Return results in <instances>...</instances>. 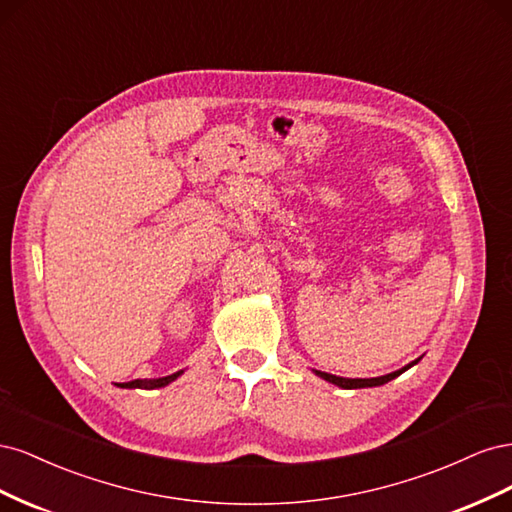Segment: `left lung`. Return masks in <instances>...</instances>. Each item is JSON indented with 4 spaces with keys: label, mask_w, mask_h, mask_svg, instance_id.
Here are the masks:
<instances>
[{
    "label": "left lung",
    "mask_w": 512,
    "mask_h": 512,
    "mask_svg": "<svg viewBox=\"0 0 512 512\" xmlns=\"http://www.w3.org/2000/svg\"><path fill=\"white\" fill-rule=\"evenodd\" d=\"M418 361H421V359H416V361L408 363L406 367H401V369L393 371V374L378 376V378H342V376L327 374V371H320V369H312V371H314V374H316L318 378H322V380H327V382H331V384L339 386V389H371V386H382V384H386V382H391L393 378H397V376L404 374L406 369H410V367H412V365H416Z\"/></svg>",
    "instance_id": "obj_1"
}]
</instances>
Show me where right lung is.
<instances>
[{
  "label": "right lung",
  "instance_id": "1",
  "mask_svg": "<svg viewBox=\"0 0 512 512\" xmlns=\"http://www.w3.org/2000/svg\"><path fill=\"white\" fill-rule=\"evenodd\" d=\"M181 374H183V369L175 371V374H170V376H164V378H145V380L138 378V380H132V382H121L117 386H121V389H147V391L162 389V386L175 382Z\"/></svg>",
  "mask_w": 512,
  "mask_h": 512
}]
</instances>
